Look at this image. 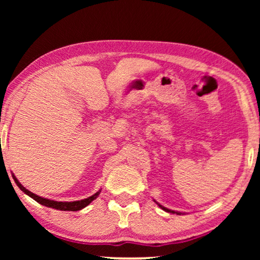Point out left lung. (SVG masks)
Wrapping results in <instances>:
<instances>
[{"instance_id":"left-lung-1","label":"left lung","mask_w":260,"mask_h":260,"mask_svg":"<svg viewBox=\"0 0 260 260\" xmlns=\"http://www.w3.org/2000/svg\"><path fill=\"white\" fill-rule=\"evenodd\" d=\"M154 201H155V200H154ZM155 202H156V204H157V205L159 206V207H161V208L163 209V211H166V212H168V213H173V214H175V213H176V214H182V213H181V212H175V211H173V209H169V208H167V207H165V206L159 205L157 201H155Z\"/></svg>"}]
</instances>
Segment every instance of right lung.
Instances as JSON below:
<instances>
[{
  "mask_svg": "<svg viewBox=\"0 0 260 260\" xmlns=\"http://www.w3.org/2000/svg\"><path fill=\"white\" fill-rule=\"evenodd\" d=\"M12 176H13L14 181H15V183L17 184V187H19L24 194H27L28 197H30L31 199H33V200L39 202V204L42 205V206H46V207H51V208H54V209H59V211H72V212L80 211V209H83V208L86 207V206L90 205L91 202L94 200V199H97L99 193H101V189H99L97 193L91 195V197H88L87 199H83V200H78V201H71V202L54 201V200H49V199L39 197V195L31 193L30 190L26 189V188H24L22 184L20 183V181L16 179V176L14 175V174H12Z\"/></svg>",
  "mask_w": 260,
  "mask_h": 260,
  "instance_id": "1",
  "label": "right lung"
}]
</instances>
